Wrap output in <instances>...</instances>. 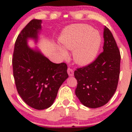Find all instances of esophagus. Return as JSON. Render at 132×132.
Instances as JSON below:
<instances>
[{
    "label": "esophagus",
    "mask_w": 132,
    "mask_h": 132,
    "mask_svg": "<svg viewBox=\"0 0 132 132\" xmlns=\"http://www.w3.org/2000/svg\"><path fill=\"white\" fill-rule=\"evenodd\" d=\"M67 73L69 75V76H72L74 75V71L72 69L69 68L68 69H67Z\"/></svg>",
    "instance_id": "1"
}]
</instances>
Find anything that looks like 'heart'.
<instances>
[{"mask_svg":"<svg viewBox=\"0 0 132 132\" xmlns=\"http://www.w3.org/2000/svg\"><path fill=\"white\" fill-rule=\"evenodd\" d=\"M61 47L58 51L63 57H67L66 50L73 51V57L78 64L87 65L97 57L101 47L102 36L92 26L79 24L66 28L59 37Z\"/></svg>","mask_w":132,"mask_h":132,"instance_id":"obj_1","label":"heart"}]
</instances>
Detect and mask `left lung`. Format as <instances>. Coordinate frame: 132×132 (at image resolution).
<instances>
[{
	"instance_id": "8db88e82",
	"label": "left lung",
	"mask_w": 132,
	"mask_h": 132,
	"mask_svg": "<svg viewBox=\"0 0 132 132\" xmlns=\"http://www.w3.org/2000/svg\"><path fill=\"white\" fill-rule=\"evenodd\" d=\"M104 43L95 61L75 71L78 82L75 94L84 106L97 108L108 102L117 87L120 55L113 34L104 28Z\"/></svg>"
}]
</instances>
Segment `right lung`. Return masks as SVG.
Returning a JSON list of instances; mask_svg holds the SVG:
<instances>
[{"label":"right lung","mask_w":132,"mask_h":132,"mask_svg":"<svg viewBox=\"0 0 132 132\" xmlns=\"http://www.w3.org/2000/svg\"><path fill=\"white\" fill-rule=\"evenodd\" d=\"M42 21L33 19L19 34L12 65L17 92L26 104L45 110L53 104L60 86L69 77L65 63H54L37 48H30L28 40L37 44Z\"/></svg>","instance_id":"1"}]
</instances>
